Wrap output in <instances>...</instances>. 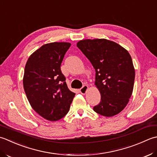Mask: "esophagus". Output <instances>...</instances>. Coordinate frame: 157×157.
I'll list each match as a JSON object with an SVG mask.
<instances>
[{
	"label": "esophagus",
	"instance_id": "34e87169",
	"mask_svg": "<svg viewBox=\"0 0 157 157\" xmlns=\"http://www.w3.org/2000/svg\"><path fill=\"white\" fill-rule=\"evenodd\" d=\"M88 90V86L87 85H84L83 87L80 89V92L82 94H85Z\"/></svg>",
	"mask_w": 157,
	"mask_h": 157
}]
</instances>
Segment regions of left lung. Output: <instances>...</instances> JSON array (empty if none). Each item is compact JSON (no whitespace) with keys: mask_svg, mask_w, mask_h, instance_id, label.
<instances>
[{"mask_svg":"<svg viewBox=\"0 0 157 157\" xmlns=\"http://www.w3.org/2000/svg\"><path fill=\"white\" fill-rule=\"evenodd\" d=\"M76 46L95 70V85L101 101L94 110L106 117L120 113L133 89L135 69L130 54L120 44L104 38L82 40Z\"/></svg>","mask_w":157,"mask_h":157,"instance_id":"obj_1","label":"left lung"}]
</instances>
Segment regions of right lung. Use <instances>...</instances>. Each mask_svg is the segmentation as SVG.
<instances>
[{
	"label": "right lung",
	"instance_id": "right-lung-1",
	"mask_svg": "<svg viewBox=\"0 0 157 157\" xmlns=\"http://www.w3.org/2000/svg\"><path fill=\"white\" fill-rule=\"evenodd\" d=\"M71 44L47 43L32 54L25 66L24 88L32 108L48 121L62 119L75 94L70 91L60 66Z\"/></svg>",
	"mask_w": 157,
	"mask_h": 157
}]
</instances>
